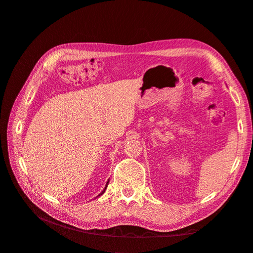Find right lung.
Here are the masks:
<instances>
[{
	"mask_svg": "<svg viewBox=\"0 0 253 253\" xmlns=\"http://www.w3.org/2000/svg\"><path fill=\"white\" fill-rule=\"evenodd\" d=\"M109 180H110V179H109ZM109 180H108V182H106V185H105V187H104V189H103V190H102V192H101V193H100V194H99V195H98V196H100V195H102V194H103V193H104V192H105V190H106V188H108V185H109ZM98 196H97V197H98Z\"/></svg>",
	"mask_w": 253,
	"mask_h": 253,
	"instance_id": "right-lung-1",
	"label": "right lung"
}]
</instances>
